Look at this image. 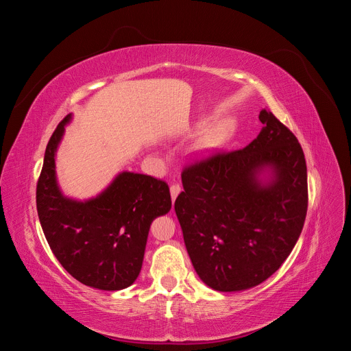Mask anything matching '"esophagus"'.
<instances>
[{
  "mask_svg": "<svg viewBox=\"0 0 351 351\" xmlns=\"http://www.w3.org/2000/svg\"><path fill=\"white\" fill-rule=\"evenodd\" d=\"M180 192H182V187H180L178 184H173L171 187H169V193H171V199L173 202L176 200V197L180 195Z\"/></svg>",
  "mask_w": 351,
  "mask_h": 351,
  "instance_id": "esophagus-1",
  "label": "esophagus"
}]
</instances>
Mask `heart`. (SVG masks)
I'll list each match as a JSON object with an SVG mask.
<instances>
[{"instance_id":"b5f03b06","label":"heart","mask_w":351,"mask_h":351,"mask_svg":"<svg viewBox=\"0 0 351 351\" xmlns=\"http://www.w3.org/2000/svg\"><path fill=\"white\" fill-rule=\"evenodd\" d=\"M222 136H224V130H222L221 127H214V129H210V130L204 136V139L200 141L199 149H202V151L212 149V147H215V146L221 142Z\"/></svg>"}]
</instances>
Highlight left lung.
<instances>
[{"instance_id":"8db88e82","label":"left lung","mask_w":351,"mask_h":351,"mask_svg":"<svg viewBox=\"0 0 351 351\" xmlns=\"http://www.w3.org/2000/svg\"><path fill=\"white\" fill-rule=\"evenodd\" d=\"M254 141L184 168L174 204L190 261L212 290L256 287L289 258L307 212V169L295 136L269 110Z\"/></svg>"}]
</instances>
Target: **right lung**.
Wrapping results in <instances>:
<instances>
[{
	"instance_id": "1",
	"label": "right lung",
	"mask_w": 351,
	"mask_h": 351,
	"mask_svg": "<svg viewBox=\"0 0 351 351\" xmlns=\"http://www.w3.org/2000/svg\"><path fill=\"white\" fill-rule=\"evenodd\" d=\"M69 114L47 145L38 180L36 208L52 253L73 278L117 291L139 277L152 221L171 209L168 184L123 171L97 196L77 200L61 192L56 156L71 121Z\"/></svg>"
}]
</instances>
